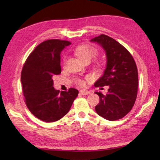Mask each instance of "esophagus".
I'll list each match as a JSON object with an SVG mask.
<instances>
[{
	"instance_id": "34e87169",
	"label": "esophagus",
	"mask_w": 160,
	"mask_h": 160,
	"mask_svg": "<svg viewBox=\"0 0 160 160\" xmlns=\"http://www.w3.org/2000/svg\"><path fill=\"white\" fill-rule=\"evenodd\" d=\"M79 92L81 94H82V95H85V96L88 95V94L90 93V91L87 90H81Z\"/></svg>"
}]
</instances>
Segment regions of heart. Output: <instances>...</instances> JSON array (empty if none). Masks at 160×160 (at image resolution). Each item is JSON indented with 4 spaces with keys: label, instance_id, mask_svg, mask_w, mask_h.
<instances>
[{
    "label": "heart",
    "instance_id": "b5f03b06",
    "mask_svg": "<svg viewBox=\"0 0 160 160\" xmlns=\"http://www.w3.org/2000/svg\"><path fill=\"white\" fill-rule=\"evenodd\" d=\"M75 52L78 58L83 62L87 60L91 61L97 54V50L96 48L90 45H86V44L78 47L76 49ZM78 83L79 86H83L85 85V82L83 80H78Z\"/></svg>",
    "mask_w": 160,
    "mask_h": 160
}]
</instances>
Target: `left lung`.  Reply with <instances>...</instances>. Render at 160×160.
Returning <instances> with one entry per match:
<instances>
[{"instance_id": "8db88e82", "label": "left lung", "mask_w": 160, "mask_h": 160, "mask_svg": "<svg viewBox=\"0 0 160 160\" xmlns=\"http://www.w3.org/2000/svg\"><path fill=\"white\" fill-rule=\"evenodd\" d=\"M90 42L100 45L106 56V69L94 86H109L106 95L95 92L100 98L96 111L111 121L122 118L130 111L137 98L138 74L135 60L122 44L108 36L101 35Z\"/></svg>"}]
</instances>
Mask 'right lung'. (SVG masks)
I'll return each instance as SVG.
<instances>
[{
  "label": "right lung",
  "mask_w": 160,
  "mask_h": 160,
  "mask_svg": "<svg viewBox=\"0 0 160 160\" xmlns=\"http://www.w3.org/2000/svg\"><path fill=\"white\" fill-rule=\"evenodd\" d=\"M71 42L49 40L40 43L28 57L21 72L25 103L30 111L42 121L52 122L64 117L72 107L78 91L56 90L53 77L61 73L60 54Z\"/></svg>",
  "instance_id": "1"
}]
</instances>
